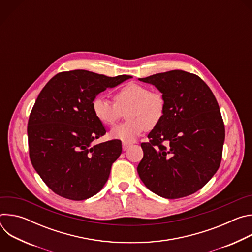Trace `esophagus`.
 Masks as SVG:
<instances>
[{
    "instance_id": "esophagus-1",
    "label": "esophagus",
    "mask_w": 252,
    "mask_h": 252,
    "mask_svg": "<svg viewBox=\"0 0 252 252\" xmlns=\"http://www.w3.org/2000/svg\"><path fill=\"white\" fill-rule=\"evenodd\" d=\"M129 148H130L129 143H126V142H124V143H123V150H124V151H126V150H128Z\"/></svg>"
}]
</instances>
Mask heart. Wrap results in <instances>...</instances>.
<instances>
[{
	"label": "heart",
	"mask_w": 252,
	"mask_h": 252,
	"mask_svg": "<svg viewBox=\"0 0 252 252\" xmlns=\"http://www.w3.org/2000/svg\"><path fill=\"white\" fill-rule=\"evenodd\" d=\"M115 103L102 95L92 101L94 116L103 125L113 126L126 111V123L114 126L110 137L123 142L134 141L149 127L157 126L163 118L165 101L162 94L141 84L128 83L115 94Z\"/></svg>",
	"instance_id": "obj_1"
}]
</instances>
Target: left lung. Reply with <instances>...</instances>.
Here are the masks:
<instances>
[{"instance_id":"1","label":"left lung","mask_w":252,"mask_h":252,"mask_svg":"<svg viewBox=\"0 0 252 252\" xmlns=\"http://www.w3.org/2000/svg\"><path fill=\"white\" fill-rule=\"evenodd\" d=\"M138 80L155 86L165 101L163 118L140 145L141 182L164 198L192 194L220 165L225 130L217 98L199 77L181 69Z\"/></svg>"}]
</instances>
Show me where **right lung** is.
<instances>
[{"instance_id": "right-lung-1", "label": "right lung", "mask_w": 252, "mask_h": 252, "mask_svg": "<svg viewBox=\"0 0 252 252\" xmlns=\"http://www.w3.org/2000/svg\"><path fill=\"white\" fill-rule=\"evenodd\" d=\"M130 78L75 69L56 75L40 93L28 123L30 158L55 193L84 200L107 182L113 162L122 154V141L93 145L105 128L94 116L92 101Z\"/></svg>"}]
</instances>
